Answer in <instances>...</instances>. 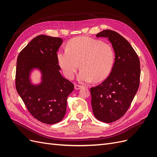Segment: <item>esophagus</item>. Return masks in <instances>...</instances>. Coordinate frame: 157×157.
Masks as SVG:
<instances>
[{
    "label": "esophagus",
    "mask_w": 157,
    "mask_h": 157,
    "mask_svg": "<svg viewBox=\"0 0 157 157\" xmlns=\"http://www.w3.org/2000/svg\"><path fill=\"white\" fill-rule=\"evenodd\" d=\"M82 86H80V85H78V84H75V90H79L81 88Z\"/></svg>",
    "instance_id": "34e87169"
}]
</instances>
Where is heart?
Masks as SVG:
<instances>
[{
  "instance_id": "b5f03b06",
  "label": "heart",
  "mask_w": 157,
  "mask_h": 157,
  "mask_svg": "<svg viewBox=\"0 0 157 157\" xmlns=\"http://www.w3.org/2000/svg\"><path fill=\"white\" fill-rule=\"evenodd\" d=\"M58 61L63 73L72 79L80 67L78 75L80 82H98L111 73L115 54L111 44L86 36L70 40L65 50L58 52Z\"/></svg>"
}]
</instances>
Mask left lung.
I'll list each match as a JSON object with an SVG mask.
<instances>
[{
    "label": "left lung",
    "instance_id": "obj_1",
    "mask_svg": "<svg viewBox=\"0 0 157 157\" xmlns=\"http://www.w3.org/2000/svg\"><path fill=\"white\" fill-rule=\"evenodd\" d=\"M96 36L108 38L115 53L110 75L101 84L90 88L95 117L110 123L124 116L134 99L140 86V62L130 44L118 33L106 29Z\"/></svg>",
    "mask_w": 157,
    "mask_h": 157
}]
</instances>
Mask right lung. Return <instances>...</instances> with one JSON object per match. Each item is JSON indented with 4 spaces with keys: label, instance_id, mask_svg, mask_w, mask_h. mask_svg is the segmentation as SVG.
I'll return each mask as SVG.
<instances>
[{
    "label": "right lung",
    "instance_id": "1",
    "mask_svg": "<svg viewBox=\"0 0 157 157\" xmlns=\"http://www.w3.org/2000/svg\"><path fill=\"white\" fill-rule=\"evenodd\" d=\"M63 39L44 35L35 37L19 54L16 72V88L27 110L36 119L53 124L63 119L69 95L74 85L61 76L57 52ZM42 73L39 85L30 83L33 68Z\"/></svg>",
    "mask_w": 157,
    "mask_h": 157
}]
</instances>
